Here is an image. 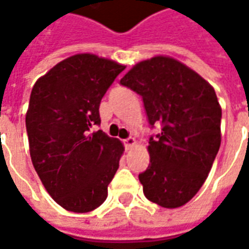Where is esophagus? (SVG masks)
<instances>
[{
  "instance_id": "34e87169",
  "label": "esophagus",
  "mask_w": 249,
  "mask_h": 249,
  "mask_svg": "<svg viewBox=\"0 0 249 249\" xmlns=\"http://www.w3.org/2000/svg\"><path fill=\"white\" fill-rule=\"evenodd\" d=\"M124 144H125V148H126V149H132L133 146H136V144H137V142H136V140L133 139V137H129V139H126V140L124 141Z\"/></svg>"
}]
</instances>
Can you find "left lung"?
<instances>
[{
    "label": "left lung",
    "instance_id": "8db88e82",
    "mask_svg": "<svg viewBox=\"0 0 249 249\" xmlns=\"http://www.w3.org/2000/svg\"><path fill=\"white\" fill-rule=\"evenodd\" d=\"M120 82L139 93L151 125V164L139 175L145 197L164 208L187 204L208 178L221 142V107L213 87L169 56L137 62Z\"/></svg>",
    "mask_w": 249,
    "mask_h": 249
}]
</instances>
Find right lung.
Segmentation results:
<instances>
[{
    "label": "right lung",
    "instance_id": "right-lung-1",
    "mask_svg": "<svg viewBox=\"0 0 249 249\" xmlns=\"http://www.w3.org/2000/svg\"><path fill=\"white\" fill-rule=\"evenodd\" d=\"M124 69L113 60L78 53L32 89L25 117L32 162L46 192L66 211L90 212L108 196L124 145L90 128L100 124L101 98Z\"/></svg>",
    "mask_w": 249,
    "mask_h": 249
}]
</instances>
